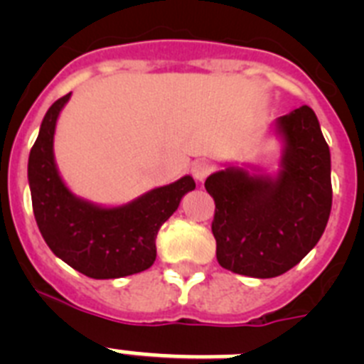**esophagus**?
<instances>
[{"instance_id":"34e87169","label":"esophagus","mask_w":364,"mask_h":364,"mask_svg":"<svg viewBox=\"0 0 364 364\" xmlns=\"http://www.w3.org/2000/svg\"><path fill=\"white\" fill-rule=\"evenodd\" d=\"M191 173H193V176H195V180L202 184V182H204V180L210 176L211 166L208 162H195L191 167Z\"/></svg>"}]
</instances>
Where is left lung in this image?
<instances>
[{"label":"left lung","mask_w":364,"mask_h":364,"mask_svg":"<svg viewBox=\"0 0 364 364\" xmlns=\"http://www.w3.org/2000/svg\"><path fill=\"white\" fill-rule=\"evenodd\" d=\"M281 142L277 169L224 164L205 178L222 268L272 279L319 242L332 210V160L314 109L301 105L272 125Z\"/></svg>","instance_id":"1"}]
</instances>
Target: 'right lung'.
I'll return each mask as SVG.
<instances>
[{"instance_id":"right-lung-1","label":"right lung","mask_w":364,"mask_h":364,"mask_svg":"<svg viewBox=\"0 0 364 364\" xmlns=\"http://www.w3.org/2000/svg\"><path fill=\"white\" fill-rule=\"evenodd\" d=\"M70 92L45 112L28 154V188L41 237L50 252L91 279H120L151 268L160 226L195 189L191 175L146 191L120 205H102L74 195L54 159V133Z\"/></svg>"}]
</instances>
